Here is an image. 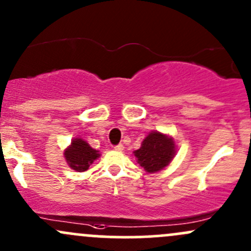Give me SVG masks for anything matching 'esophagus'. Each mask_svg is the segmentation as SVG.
<instances>
[{"label":"esophagus","mask_w":251,"mask_h":251,"mask_svg":"<svg viewBox=\"0 0 251 251\" xmlns=\"http://www.w3.org/2000/svg\"><path fill=\"white\" fill-rule=\"evenodd\" d=\"M114 150H117V151H124V145H123V144L115 145V147H114Z\"/></svg>","instance_id":"34e87169"}]
</instances>
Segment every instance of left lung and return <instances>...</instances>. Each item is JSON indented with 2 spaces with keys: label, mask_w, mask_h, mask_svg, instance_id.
<instances>
[{
  "label": "left lung",
  "mask_w": 251,
  "mask_h": 251,
  "mask_svg": "<svg viewBox=\"0 0 251 251\" xmlns=\"http://www.w3.org/2000/svg\"><path fill=\"white\" fill-rule=\"evenodd\" d=\"M137 162L147 173H157L172 163L176 155V144L172 136L152 131L143 139L138 150L133 151Z\"/></svg>",
  "instance_id": "obj_1"
}]
</instances>
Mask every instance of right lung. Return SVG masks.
Masks as SVG:
<instances>
[{
    "label": "right lung",
    "instance_id": "right-lung-1",
    "mask_svg": "<svg viewBox=\"0 0 251 251\" xmlns=\"http://www.w3.org/2000/svg\"><path fill=\"white\" fill-rule=\"evenodd\" d=\"M100 157V152L93 149L82 138H74L64 150V158L71 169L82 173L89 169L90 164Z\"/></svg>",
    "mask_w": 251,
    "mask_h": 251
}]
</instances>
